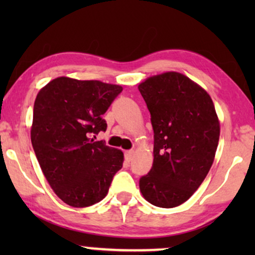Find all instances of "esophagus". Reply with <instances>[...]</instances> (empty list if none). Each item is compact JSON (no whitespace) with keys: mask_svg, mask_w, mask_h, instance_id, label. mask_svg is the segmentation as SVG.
Wrapping results in <instances>:
<instances>
[{"mask_svg":"<svg viewBox=\"0 0 255 255\" xmlns=\"http://www.w3.org/2000/svg\"><path fill=\"white\" fill-rule=\"evenodd\" d=\"M132 156H133V151H127L124 153V158H125V161L127 162H130L132 160Z\"/></svg>","mask_w":255,"mask_h":255,"instance_id":"esophagus-1","label":"esophagus"}]
</instances>
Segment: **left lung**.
Returning <instances> with one entry per match:
<instances>
[{
	"instance_id": "obj_1",
	"label": "left lung",
	"mask_w": 255,
	"mask_h": 255,
	"mask_svg": "<svg viewBox=\"0 0 255 255\" xmlns=\"http://www.w3.org/2000/svg\"><path fill=\"white\" fill-rule=\"evenodd\" d=\"M138 89L154 132V160L139 188L155 207H177L197 190L214 162L219 140L214 102L203 88L176 72L148 78Z\"/></svg>"
}]
</instances>
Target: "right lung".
Masks as SVG:
<instances>
[{"label": "right lung", "mask_w": 255, "mask_h": 255, "mask_svg": "<svg viewBox=\"0 0 255 255\" xmlns=\"http://www.w3.org/2000/svg\"><path fill=\"white\" fill-rule=\"evenodd\" d=\"M121 86L61 76L38 93L31 141L45 177L57 196L74 208L102 201L123 152L95 141L107 130L102 115L122 93Z\"/></svg>", "instance_id": "add662e5"}]
</instances>
